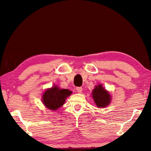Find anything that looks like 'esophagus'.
I'll return each instance as SVG.
<instances>
[{"mask_svg": "<svg viewBox=\"0 0 151 151\" xmlns=\"http://www.w3.org/2000/svg\"><path fill=\"white\" fill-rule=\"evenodd\" d=\"M76 89V91H77V92L79 93H81L82 91V87H77Z\"/></svg>", "mask_w": 151, "mask_h": 151, "instance_id": "1", "label": "esophagus"}]
</instances>
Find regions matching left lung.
Returning <instances> with one entry per match:
<instances>
[{"mask_svg":"<svg viewBox=\"0 0 151 151\" xmlns=\"http://www.w3.org/2000/svg\"><path fill=\"white\" fill-rule=\"evenodd\" d=\"M92 97L97 107L104 108L110 103V95L101 84L95 86L93 90Z\"/></svg>","mask_w":151,"mask_h":151,"instance_id":"1","label":"left lung"}]
</instances>
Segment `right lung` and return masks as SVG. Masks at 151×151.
Returning a JSON list of instances; mask_svg holds the SVG:
<instances>
[{
  "label": "right lung",
  "mask_w": 151,
  "mask_h": 151,
  "mask_svg": "<svg viewBox=\"0 0 151 151\" xmlns=\"http://www.w3.org/2000/svg\"><path fill=\"white\" fill-rule=\"evenodd\" d=\"M72 93L69 89H60L56 86L47 89L43 95L42 102L51 110H56L64 104L66 98Z\"/></svg>",
  "instance_id": "obj_1"
}]
</instances>
